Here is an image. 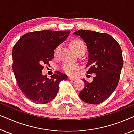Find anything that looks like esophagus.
Returning <instances> with one entry per match:
<instances>
[{"label":"esophagus","instance_id":"34e87169","mask_svg":"<svg viewBox=\"0 0 134 134\" xmlns=\"http://www.w3.org/2000/svg\"><path fill=\"white\" fill-rule=\"evenodd\" d=\"M68 79L70 80H73V81H74V80H76V79H75L74 77H69Z\"/></svg>","mask_w":134,"mask_h":134}]
</instances>
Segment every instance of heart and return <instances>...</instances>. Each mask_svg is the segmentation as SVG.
I'll list each match as a JSON object with an SVG mask.
<instances>
[{
  "instance_id": "heart-1",
  "label": "heart",
  "mask_w": 134,
  "mask_h": 134,
  "mask_svg": "<svg viewBox=\"0 0 134 134\" xmlns=\"http://www.w3.org/2000/svg\"><path fill=\"white\" fill-rule=\"evenodd\" d=\"M71 46L73 49V51L77 54L78 53L81 52H85L86 46L85 43L80 40H75L71 43ZM61 47V45H58L54 49V57H57L58 52ZM80 69L79 66L76 64H69L66 63L62 66V69L66 74L73 76L76 74V72Z\"/></svg>"
}]
</instances>
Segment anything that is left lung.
Instances as JSON below:
<instances>
[{"instance_id": "1", "label": "left lung", "mask_w": 134, "mask_h": 134, "mask_svg": "<svg viewBox=\"0 0 134 134\" xmlns=\"http://www.w3.org/2000/svg\"><path fill=\"white\" fill-rule=\"evenodd\" d=\"M74 34L80 36L87 44V73L96 74L91 82L83 79L85 87L79 96L87 103H102L112 94L118 84L123 66L121 49L118 42L106 33L79 30Z\"/></svg>"}]
</instances>
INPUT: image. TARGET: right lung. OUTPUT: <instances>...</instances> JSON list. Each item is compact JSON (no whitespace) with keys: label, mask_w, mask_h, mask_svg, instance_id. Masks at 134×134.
Wrapping results in <instances>:
<instances>
[{"label":"right lung","mask_w":134,"mask_h":134,"mask_svg":"<svg viewBox=\"0 0 134 134\" xmlns=\"http://www.w3.org/2000/svg\"><path fill=\"white\" fill-rule=\"evenodd\" d=\"M70 30L41 31L27 33L14 46L12 51L14 76L22 93L31 101L46 104L55 98L62 80L66 75L55 71L51 79L42 74L43 65L54 57L55 47L66 39Z\"/></svg>","instance_id":"1"}]
</instances>
